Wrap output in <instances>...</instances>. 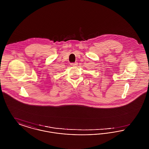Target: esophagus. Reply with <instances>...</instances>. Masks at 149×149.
Wrapping results in <instances>:
<instances>
[{
	"label": "esophagus",
	"instance_id": "34e87169",
	"mask_svg": "<svg viewBox=\"0 0 149 149\" xmlns=\"http://www.w3.org/2000/svg\"><path fill=\"white\" fill-rule=\"evenodd\" d=\"M78 65V63L77 62H75V63H71V66H75Z\"/></svg>",
	"mask_w": 149,
	"mask_h": 149
}]
</instances>
